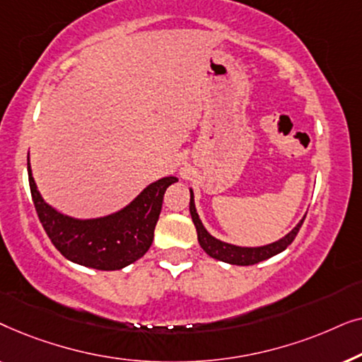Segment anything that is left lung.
<instances>
[{"mask_svg":"<svg viewBox=\"0 0 362 362\" xmlns=\"http://www.w3.org/2000/svg\"><path fill=\"white\" fill-rule=\"evenodd\" d=\"M191 192V201H189V212L192 217V222H194L196 230H197V240H199V245L202 247V250L206 252L207 255L212 257V259L226 262V264L230 265H254L259 264L262 260L270 259L280 252H284L286 247H288L293 239L298 234L301 224H303L305 217L301 219L298 224H296L293 229H291L288 234L285 237H281L280 240L272 242V244L262 245V247H239V245H232L227 244V242H222L216 237H212L209 232L206 230V227L202 226V222L199 219L196 212V206H194V194Z\"/></svg>","mask_w":362,"mask_h":362,"instance_id":"8db88e82","label":"left lung"}]
</instances>
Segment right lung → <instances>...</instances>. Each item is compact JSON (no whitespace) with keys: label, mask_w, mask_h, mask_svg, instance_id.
I'll use <instances>...</instances> for the list:
<instances>
[{"label":"right lung","mask_w":362,"mask_h":362,"mask_svg":"<svg viewBox=\"0 0 362 362\" xmlns=\"http://www.w3.org/2000/svg\"><path fill=\"white\" fill-rule=\"evenodd\" d=\"M28 175L37 217L54 247L74 264L97 270H120L146 254L155 237L166 187L177 181L175 176L161 177L113 214L76 219L42 199L34 182L29 156Z\"/></svg>","instance_id":"obj_1"}]
</instances>
